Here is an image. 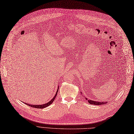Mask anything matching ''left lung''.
Returning a JSON list of instances; mask_svg holds the SVG:
<instances>
[{
    "instance_id": "1",
    "label": "left lung",
    "mask_w": 134,
    "mask_h": 134,
    "mask_svg": "<svg viewBox=\"0 0 134 134\" xmlns=\"http://www.w3.org/2000/svg\"><path fill=\"white\" fill-rule=\"evenodd\" d=\"M86 99L87 100V98H86ZM88 101L89 103H90V104H93V105H102V104H106L107 103L106 102H100L93 101V100H88Z\"/></svg>"
}]
</instances>
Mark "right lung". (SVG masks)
Masks as SVG:
<instances>
[{"instance_id": "1", "label": "right lung", "mask_w": 134, "mask_h": 134, "mask_svg": "<svg viewBox=\"0 0 134 134\" xmlns=\"http://www.w3.org/2000/svg\"><path fill=\"white\" fill-rule=\"evenodd\" d=\"M57 92H58V90H57V92H56V95L54 96V97L52 98V99L51 101H49V102H48L47 103L44 104H42V105H31V104H27V103H25V104H26V105H29V106H30V107H33V108H38V109H40H40H43V108H46V107H47L49 106V105H50V104H51L53 103V102L54 101V99H55V98H56V96H57Z\"/></svg>"}]
</instances>
